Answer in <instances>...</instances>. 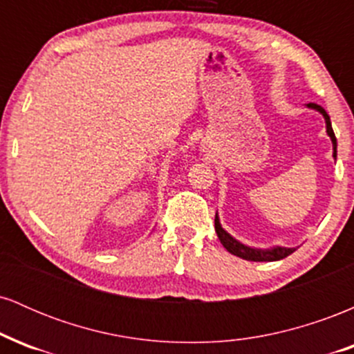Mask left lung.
Returning <instances> with one entry per match:
<instances>
[{"label": "left lung", "mask_w": 354, "mask_h": 354, "mask_svg": "<svg viewBox=\"0 0 354 354\" xmlns=\"http://www.w3.org/2000/svg\"><path fill=\"white\" fill-rule=\"evenodd\" d=\"M306 106L311 109H316V111H319L321 115H323L324 121H326V133L328 136L331 138V143H333V158L336 160V136L331 128L330 116H328V113L324 111V108H321L319 104L308 103ZM214 230H216V234L219 241H221V245L225 246L231 254L239 256V258L248 259V261H278V259L286 258V256H290L295 251V248H284V246H273V248H268V250H259V248H251V246L243 245V243H239L238 239L231 236L228 231L223 230L221 223H219L218 213L216 216H214Z\"/></svg>", "instance_id": "left-lung-1"}]
</instances>
